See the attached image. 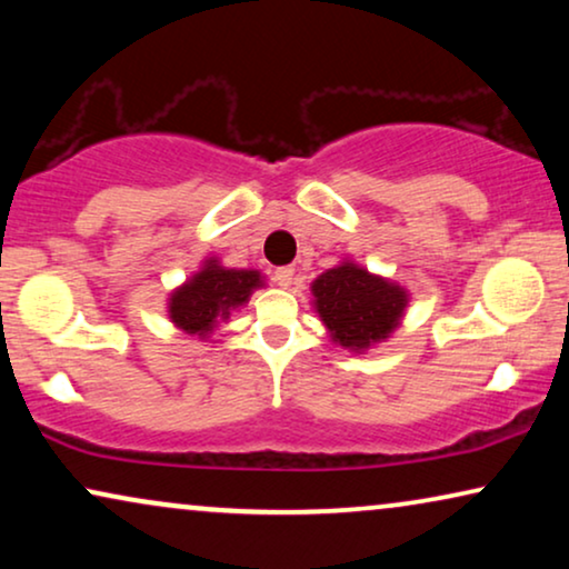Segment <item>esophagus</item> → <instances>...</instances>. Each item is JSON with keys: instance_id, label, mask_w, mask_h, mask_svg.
Returning <instances> with one entry per match:
<instances>
[{"instance_id": "obj_1", "label": "esophagus", "mask_w": 569, "mask_h": 569, "mask_svg": "<svg viewBox=\"0 0 569 569\" xmlns=\"http://www.w3.org/2000/svg\"><path fill=\"white\" fill-rule=\"evenodd\" d=\"M292 279H295V269H290V267H282V269L274 271V282L282 287V290L292 287Z\"/></svg>"}]
</instances>
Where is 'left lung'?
Instances as JSON below:
<instances>
[{
	"instance_id": "left-lung-1",
	"label": "left lung",
	"mask_w": 569,
	"mask_h": 569,
	"mask_svg": "<svg viewBox=\"0 0 569 569\" xmlns=\"http://www.w3.org/2000/svg\"><path fill=\"white\" fill-rule=\"evenodd\" d=\"M310 306L333 345L365 355L399 329L409 308V290L372 274L352 259H341L310 282Z\"/></svg>"
}]
</instances>
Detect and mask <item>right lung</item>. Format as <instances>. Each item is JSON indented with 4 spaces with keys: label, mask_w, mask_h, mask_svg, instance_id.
<instances>
[{
    "label": "right lung",
    "mask_w": 569,
    "mask_h": 569,
    "mask_svg": "<svg viewBox=\"0 0 569 569\" xmlns=\"http://www.w3.org/2000/svg\"><path fill=\"white\" fill-rule=\"evenodd\" d=\"M261 287L267 282L259 269H230L222 267L217 256H207L201 267L168 295V318L189 337L209 341L220 323H228Z\"/></svg>",
    "instance_id": "right-lung-1"
}]
</instances>
